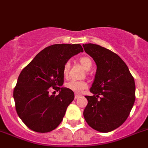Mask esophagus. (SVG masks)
<instances>
[{"label":"esophagus","instance_id":"34e87169","mask_svg":"<svg viewBox=\"0 0 148 148\" xmlns=\"http://www.w3.org/2000/svg\"><path fill=\"white\" fill-rule=\"evenodd\" d=\"M80 97H81V95H78V94H75V96H74L75 99H78Z\"/></svg>","mask_w":148,"mask_h":148}]
</instances>
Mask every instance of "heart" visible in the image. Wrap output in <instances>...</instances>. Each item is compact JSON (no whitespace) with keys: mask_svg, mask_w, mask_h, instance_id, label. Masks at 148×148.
I'll return each instance as SVG.
<instances>
[{"mask_svg":"<svg viewBox=\"0 0 148 148\" xmlns=\"http://www.w3.org/2000/svg\"><path fill=\"white\" fill-rule=\"evenodd\" d=\"M79 62L86 71L90 70L92 66V60L86 56H83L79 59ZM69 68H70V62H66L63 66V69H62L63 75L65 77L68 75ZM65 87L73 91L75 93H81L83 90L86 89L88 87V84H87L86 82L83 81V80H71V81L66 83Z\"/></svg>","mask_w":148,"mask_h":148,"instance_id":"1","label":"heart"}]
</instances>
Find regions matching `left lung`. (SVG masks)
<instances>
[{"mask_svg":"<svg viewBox=\"0 0 148 148\" xmlns=\"http://www.w3.org/2000/svg\"><path fill=\"white\" fill-rule=\"evenodd\" d=\"M84 51L97 65L83 116L95 130L108 133L127 120L135 102L134 78L119 55L95 44H83ZM101 96L100 99L97 97Z\"/></svg>","mask_w":148,"mask_h":148,"instance_id":"1","label":"left lung"}]
</instances>
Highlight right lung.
Instances as JSON below:
<instances>
[{
  "instance_id": "obj_1",
  "label": "right lung",
  "mask_w": 148,
  "mask_h": 148,
  "mask_svg": "<svg viewBox=\"0 0 148 148\" xmlns=\"http://www.w3.org/2000/svg\"><path fill=\"white\" fill-rule=\"evenodd\" d=\"M80 52L83 49L79 44L53 45L40 51L21 71L13 97L17 114L28 128L47 133L60 125L74 98L73 91L62 86V69L69 59ZM52 88L59 91L58 96L49 93Z\"/></svg>"
}]
</instances>
